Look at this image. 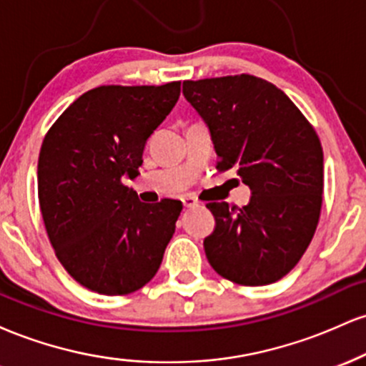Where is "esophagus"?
<instances>
[{
  "label": "esophagus",
  "mask_w": 366,
  "mask_h": 366,
  "mask_svg": "<svg viewBox=\"0 0 366 366\" xmlns=\"http://www.w3.org/2000/svg\"><path fill=\"white\" fill-rule=\"evenodd\" d=\"M197 203H199V201H197L196 197L192 196V194L182 196V204H184V208H194V207H197Z\"/></svg>",
  "instance_id": "obj_1"
}]
</instances>
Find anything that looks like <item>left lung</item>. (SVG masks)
<instances>
[{"label":"left lung","mask_w":366,"mask_h":366,"mask_svg":"<svg viewBox=\"0 0 366 366\" xmlns=\"http://www.w3.org/2000/svg\"><path fill=\"white\" fill-rule=\"evenodd\" d=\"M182 92L207 122L217 170L249 186L246 207L208 203L215 229L204 253L218 275L267 285L296 267L322 209L323 151L313 125L284 91L254 75L184 81Z\"/></svg>","instance_id":"obj_1"}]
</instances>
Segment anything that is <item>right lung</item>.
Segmentation results:
<instances>
[{"instance_id":"1","label":"right lung","mask_w":366,"mask_h":366,"mask_svg":"<svg viewBox=\"0 0 366 366\" xmlns=\"http://www.w3.org/2000/svg\"><path fill=\"white\" fill-rule=\"evenodd\" d=\"M179 96V81L99 86L75 99L44 136L37 194L46 232L63 268L89 291L130 294L162 264L182 203H141L122 179L139 175L146 141Z\"/></svg>"}]
</instances>
